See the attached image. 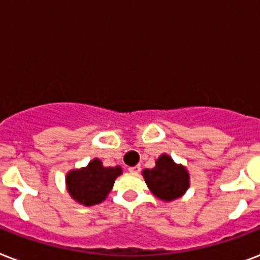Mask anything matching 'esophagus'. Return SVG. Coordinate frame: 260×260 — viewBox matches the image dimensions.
Masks as SVG:
<instances>
[{
  "label": "esophagus",
  "mask_w": 260,
  "mask_h": 260,
  "mask_svg": "<svg viewBox=\"0 0 260 260\" xmlns=\"http://www.w3.org/2000/svg\"><path fill=\"white\" fill-rule=\"evenodd\" d=\"M128 171H130L132 174H138V172H140V171H141V166L130 167V168H128Z\"/></svg>",
  "instance_id": "esophagus-1"
}]
</instances>
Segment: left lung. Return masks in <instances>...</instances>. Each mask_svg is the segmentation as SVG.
<instances>
[{"mask_svg": "<svg viewBox=\"0 0 260 260\" xmlns=\"http://www.w3.org/2000/svg\"><path fill=\"white\" fill-rule=\"evenodd\" d=\"M146 186L156 198L164 202H172L186 194L190 187V174L183 164L162 153L156 160L152 170L142 171Z\"/></svg>", "mask_w": 260, "mask_h": 260, "instance_id": "obj_1", "label": "left lung"}]
</instances>
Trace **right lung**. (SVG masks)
<instances>
[{"instance_id":"add662e5","label":"right lung","mask_w":260,"mask_h":260,"mask_svg":"<svg viewBox=\"0 0 260 260\" xmlns=\"http://www.w3.org/2000/svg\"><path fill=\"white\" fill-rule=\"evenodd\" d=\"M122 175V168L104 167L102 160L93 158L88 166L70 170L66 174V190L74 202L82 206H93L107 198L115 179Z\"/></svg>"}]
</instances>
